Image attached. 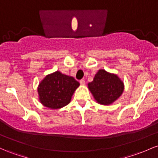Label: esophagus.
<instances>
[{"mask_svg":"<svg viewBox=\"0 0 158 158\" xmlns=\"http://www.w3.org/2000/svg\"><path fill=\"white\" fill-rule=\"evenodd\" d=\"M79 83H80V84L82 85H84L85 84V81L84 79H81V80L79 81Z\"/></svg>","mask_w":158,"mask_h":158,"instance_id":"obj_1","label":"esophagus"}]
</instances>
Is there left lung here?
I'll list each match as a JSON object with an SVG mask.
<instances>
[{
	"label": "left lung",
	"instance_id": "left-lung-1",
	"mask_svg": "<svg viewBox=\"0 0 158 158\" xmlns=\"http://www.w3.org/2000/svg\"><path fill=\"white\" fill-rule=\"evenodd\" d=\"M88 88L99 103L109 105L121 96L124 91V84L115 74L100 70L92 82L88 83Z\"/></svg>",
	"mask_w": 158,
	"mask_h": 158
}]
</instances>
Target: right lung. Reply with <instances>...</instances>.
I'll return each mask as SVG.
<instances>
[{
	"instance_id": "1",
	"label": "right lung",
	"mask_w": 158,
	"mask_h": 158,
	"mask_svg": "<svg viewBox=\"0 0 158 158\" xmlns=\"http://www.w3.org/2000/svg\"><path fill=\"white\" fill-rule=\"evenodd\" d=\"M79 86V82L73 77L56 71L46 76L39 85L40 100L50 109L61 108L70 103L73 94Z\"/></svg>"
}]
</instances>
